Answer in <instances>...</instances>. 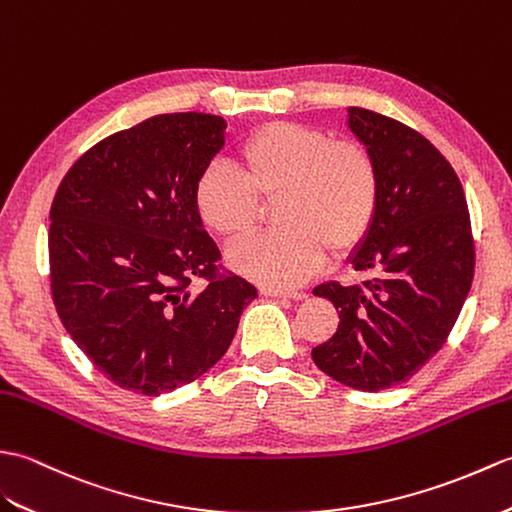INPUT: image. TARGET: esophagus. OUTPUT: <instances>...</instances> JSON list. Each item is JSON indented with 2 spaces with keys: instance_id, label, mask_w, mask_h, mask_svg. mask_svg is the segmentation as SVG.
<instances>
[{
  "instance_id": "obj_1",
  "label": "esophagus",
  "mask_w": 512,
  "mask_h": 512,
  "mask_svg": "<svg viewBox=\"0 0 512 512\" xmlns=\"http://www.w3.org/2000/svg\"><path fill=\"white\" fill-rule=\"evenodd\" d=\"M260 293L267 295V298H285V300H304L306 295L302 291H282V289H271V287H263Z\"/></svg>"
}]
</instances>
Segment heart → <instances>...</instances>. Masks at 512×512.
Wrapping results in <instances>:
<instances>
[{
  "label": "heart",
  "instance_id": "heart-1",
  "mask_svg": "<svg viewBox=\"0 0 512 512\" xmlns=\"http://www.w3.org/2000/svg\"><path fill=\"white\" fill-rule=\"evenodd\" d=\"M241 175L221 164L199 173L192 201L225 241L254 230L265 201H278L282 230L236 245L227 263L271 289L304 285L326 252L346 254L368 236L379 206V168L366 146L313 127L271 122L238 144Z\"/></svg>",
  "mask_w": 512,
  "mask_h": 512
}]
</instances>
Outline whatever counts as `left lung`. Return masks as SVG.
<instances>
[{"label": "left lung", "mask_w": 512, "mask_h": 512, "mask_svg": "<svg viewBox=\"0 0 512 512\" xmlns=\"http://www.w3.org/2000/svg\"><path fill=\"white\" fill-rule=\"evenodd\" d=\"M346 122L381 181L370 232L348 258L370 280L313 291L333 302L339 326L311 357L342 385L379 392L414 377L447 342L471 289L475 249L462 184L434 144L361 107H350Z\"/></svg>", "instance_id": "left-lung-1"}]
</instances>
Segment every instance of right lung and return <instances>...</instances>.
I'll use <instances>...</instances> for the list:
<instances>
[{"mask_svg": "<svg viewBox=\"0 0 512 512\" xmlns=\"http://www.w3.org/2000/svg\"><path fill=\"white\" fill-rule=\"evenodd\" d=\"M225 120L166 113L109 135L67 170L50 208V287L65 331L109 381L157 396L230 348L258 291L219 274L192 201L225 144ZM207 289L192 294L191 278Z\"/></svg>", "mask_w": 512, "mask_h": 512, "instance_id": "1", "label": "right lung"}]
</instances>
